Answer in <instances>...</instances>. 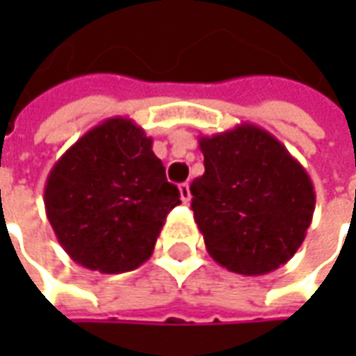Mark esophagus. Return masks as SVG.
Segmentation results:
<instances>
[{
	"mask_svg": "<svg viewBox=\"0 0 356 356\" xmlns=\"http://www.w3.org/2000/svg\"><path fill=\"white\" fill-rule=\"evenodd\" d=\"M178 190H180V198H182V202H184V204H188V202H190V198H192V194H190V184H188V182H184V184L178 186Z\"/></svg>",
	"mask_w": 356,
	"mask_h": 356,
	"instance_id": "esophagus-1",
	"label": "esophagus"
}]
</instances>
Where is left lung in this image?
I'll list each match as a JSON object with an SVG mask.
<instances>
[{
  "label": "left lung",
  "mask_w": 356,
  "mask_h": 356,
  "mask_svg": "<svg viewBox=\"0 0 356 356\" xmlns=\"http://www.w3.org/2000/svg\"><path fill=\"white\" fill-rule=\"evenodd\" d=\"M204 174L192 192L194 220L216 264L266 275L301 248L315 212L307 170L261 127L241 122L200 136Z\"/></svg>",
  "instance_id": "left-lung-1"
}]
</instances>
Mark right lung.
Returning <instances> with one entry per match:
<instances>
[{
  "instance_id": "add662e5",
  "label": "right lung",
  "mask_w": 356,
  "mask_h": 356,
  "mask_svg": "<svg viewBox=\"0 0 356 356\" xmlns=\"http://www.w3.org/2000/svg\"><path fill=\"white\" fill-rule=\"evenodd\" d=\"M180 192L134 120L106 118L83 134L45 184V212L69 257L101 273L132 271L154 252Z\"/></svg>"
}]
</instances>
